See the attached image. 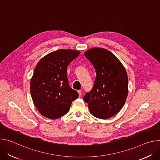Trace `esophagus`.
Returning a JSON list of instances; mask_svg holds the SVG:
<instances>
[{"mask_svg":"<svg viewBox=\"0 0 160 160\" xmlns=\"http://www.w3.org/2000/svg\"><path fill=\"white\" fill-rule=\"evenodd\" d=\"M78 96L80 97L82 96V90H78Z\"/></svg>","mask_w":160,"mask_h":160,"instance_id":"34e87169","label":"esophagus"}]
</instances>
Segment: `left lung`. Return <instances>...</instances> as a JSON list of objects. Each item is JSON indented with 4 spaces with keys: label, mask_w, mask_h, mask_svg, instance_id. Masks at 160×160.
Masks as SVG:
<instances>
[{
    "label": "left lung",
    "mask_w": 160,
    "mask_h": 160,
    "mask_svg": "<svg viewBox=\"0 0 160 160\" xmlns=\"http://www.w3.org/2000/svg\"><path fill=\"white\" fill-rule=\"evenodd\" d=\"M84 55L93 64L96 77L92 89L84 96L83 99L93 116L100 119L110 118L122 109L128 96L125 68L106 49L91 48Z\"/></svg>",
    "instance_id": "8db88e82"
}]
</instances>
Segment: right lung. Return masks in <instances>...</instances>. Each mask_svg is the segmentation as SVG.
Returning <instances> with one entry per match:
<instances>
[{
  "label": "right lung",
  "instance_id": "obj_1",
  "mask_svg": "<svg viewBox=\"0 0 160 160\" xmlns=\"http://www.w3.org/2000/svg\"><path fill=\"white\" fill-rule=\"evenodd\" d=\"M80 53L59 49L45 55L37 64L30 88L33 104L43 117L52 120L62 117L78 98V92L68 84L67 67Z\"/></svg>",
  "mask_w": 160,
  "mask_h": 160
}]
</instances>
